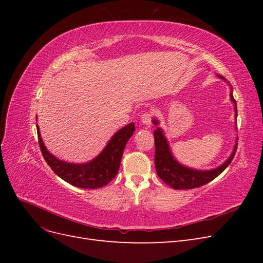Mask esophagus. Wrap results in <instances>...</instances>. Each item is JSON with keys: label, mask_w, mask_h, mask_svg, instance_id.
Segmentation results:
<instances>
[{"label": "esophagus", "mask_w": 263, "mask_h": 263, "mask_svg": "<svg viewBox=\"0 0 263 263\" xmlns=\"http://www.w3.org/2000/svg\"><path fill=\"white\" fill-rule=\"evenodd\" d=\"M141 122H142V124H145L146 126H150L151 125V118H153V114L151 113H148V112H146V113H144L141 115Z\"/></svg>", "instance_id": "1"}]
</instances>
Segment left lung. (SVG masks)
Instances as JSON below:
<instances>
[{
  "instance_id": "left-lung-1",
  "label": "left lung",
  "mask_w": 263,
  "mask_h": 263,
  "mask_svg": "<svg viewBox=\"0 0 263 263\" xmlns=\"http://www.w3.org/2000/svg\"><path fill=\"white\" fill-rule=\"evenodd\" d=\"M219 79H222L226 82H228L224 77L218 76ZM230 100L235 105V112L237 118V104L236 101L233 97V92L230 91ZM153 123L157 126L159 122L157 119H153ZM155 137V146H156V153H155V165L158 177L160 178L166 185L171 186L176 190H190L205 185L206 183L211 182L219 174L224 171L229 163L235 157L236 150H237V141L234 147L232 155L229 156L227 160L221 165L217 166L216 169L212 170H194L192 168H187V166L179 163L176 158L173 157L171 149L169 146V142L166 140L163 130L158 127L154 132Z\"/></svg>"
}]
</instances>
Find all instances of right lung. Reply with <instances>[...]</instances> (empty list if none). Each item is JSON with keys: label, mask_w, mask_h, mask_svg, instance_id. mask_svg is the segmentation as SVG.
<instances>
[{"label": "right lung", "mask_w": 263, "mask_h": 263, "mask_svg": "<svg viewBox=\"0 0 263 263\" xmlns=\"http://www.w3.org/2000/svg\"><path fill=\"white\" fill-rule=\"evenodd\" d=\"M135 124L130 123L115 133L102 153L85 163H70L59 160L44 145L37 125L38 142L43 157L51 170L69 184L81 189L102 187L112 181L118 172L126 142L133 136Z\"/></svg>", "instance_id": "right-lung-1"}]
</instances>
